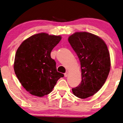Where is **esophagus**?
<instances>
[{"mask_svg":"<svg viewBox=\"0 0 123 123\" xmlns=\"http://www.w3.org/2000/svg\"><path fill=\"white\" fill-rule=\"evenodd\" d=\"M64 76H65V77H67L68 76V73H65L64 74Z\"/></svg>","mask_w":123,"mask_h":123,"instance_id":"esophagus-1","label":"esophagus"}]
</instances>
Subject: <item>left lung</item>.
I'll list each match as a JSON object with an SVG mask.
<instances>
[{"label": "left lung", "mask_w": 123, "mask_h": 123, "mask_svg": "<svg viewBox=\"0 0 123 123\" xmlns=\"http://www.w3.org/2000/svg\"><path fill=\"white\" fill-rule=\"evenodd\" d=\"M68 40L81 65V81L72 91L77 97L86 98L97 93L105 83L110 70V53L104 41L89 32H75Z\"/></svg>", "instance_id": "1"}]
</instances>
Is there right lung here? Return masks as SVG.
I'll return each instance as SVG.
<instances>
[{"instance_id": "add662e5", "label": "right lung", "mask_w": 123, "mask_h": 123, "mask_svg": "<svg viewBox=\"0 0 123 123\" xmlns=\"http://www.w3.org/2000/svg\"><path fill=\"white\" fill-rule=\"evenodd\" d=\"M61 40L60 35L42 32L26 39L17 49L14 73L31 94L41 97L49 94L59 79L64 76L57 71L55 61L50 57L52 49Z\"/></svg>"}]
</instances>
